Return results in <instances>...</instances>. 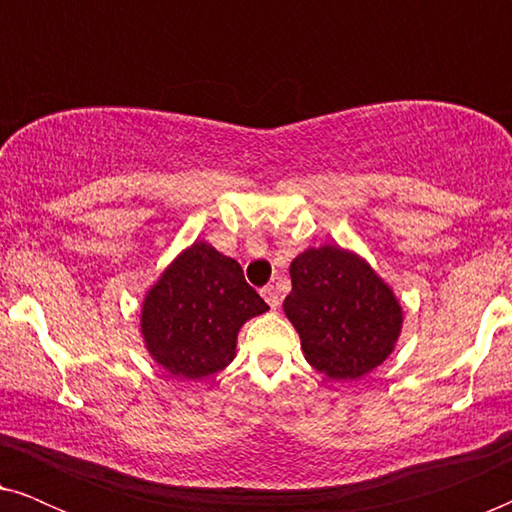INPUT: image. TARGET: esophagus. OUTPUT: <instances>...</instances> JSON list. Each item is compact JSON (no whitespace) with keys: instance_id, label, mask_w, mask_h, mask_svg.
<instances>
[{"instance_id":"obj_1","label":"esophagus","mask_w":512,"mask_h":512,"mask_svg":"<svg viewBox=\"0 0 512 512\" xmlns=\"http://www.w3.org/2000/svg\"><path fill=\"white\" fill-rule=\"evenodd\" d=\"M261 293H263L265 303H268V305L272 307V310H277V307H279V291H277V286H272V284L263 286Z\"/></svg>"}]
</instances>
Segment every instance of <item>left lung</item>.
Segmentation results:
<instances>
[{
  "label": "left lung",
  "mask_w": 512,
  "mask_h": 512,
  "mask_svg": "<svg viewBox=\"0 0 512 512\" xmlns=\"http://www.w3.org/2000/svg\"><path fill=\"white\" fill-rule=\"evenodd\" d=\"M289 272L284 312L312 368L331 380H356L394 352L403 310L361 256L324 244L293 258Z\"/></svg>",
  "instance_id": "obj_1"
}]
</instances>
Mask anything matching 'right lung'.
<instances>
[{
	"instance_id": "obj_1",
	"label": "right lung",
	"mask_w": 512,
	"mask_h": 512,
	"mask_svg": "<svg viewBox=\"0 0 512 512\" xmlns=\"http://www.w3.org/2000/svg\"><path fill=\"white\" fill-rule=\"evenodd\" d=\"M268 310L240 263L207 242L174 258L142 305V335L153 361L181 380H202L235 359L237 331Z\"/></svg>"
}]
</instances>
